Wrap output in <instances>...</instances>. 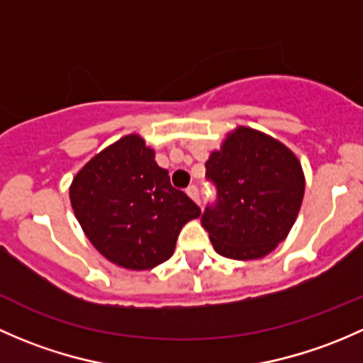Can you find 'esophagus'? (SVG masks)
Returning <instances> with one entry per match:
<instances>
[{"label": "esophagus", "mask_w": 363, "mask_h": 363, "mask_svg": "<svg viewBox=\"0 0 363 363\" xmlns=\"http://www.w3.org/2000/svg\"><path fill=\"white\" fill-rule=\"evenodd\" d=\"M186 196H189L190 199H192V201H196V203L199 204V201H201V196H199V189H197L196 185H192V186H189V189H186Z\"/></svg>", "instance_id": "obj_1"}]
</instances>
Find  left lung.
<instances>
[{"label": "left lung", "mask_w": 363, "mask_h": 363, "mask_svg": "<svg viewBox=\"0 0 363 363\" xmlns=\"http://www.w3.org/2000/svg\"><path fill=\"white\" fill-rule=\"evenodd\" d=\"M218 199L203 213L213 248L233 260L269 255L289 236L304 199L297 155L269 134L239 125L206 160Z\"/></svg>", "instance_id": "obj_1"}]
</instances>
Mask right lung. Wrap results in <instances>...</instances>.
I'll return each mask as SVG.
<instances>
[{
  "instance_id": "obj_1",
  "label": "right lung",
  "mask_w": 363,
  "mask_h": 363,
  "mask_svg": "<svg viewBox=\"0 0 363 363\" xmlns=\"http://www.w3.org/2000/svg\"><path fill=\"white\" fill-rule=\"evenodd\" d=\"M69 201L92 246L130 271L166 262L182 227L201 215L199 206L171 185L140 134H127L92 157L74 174Z\"/></svg>"
}]
</instances>
